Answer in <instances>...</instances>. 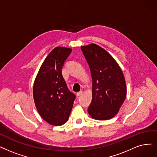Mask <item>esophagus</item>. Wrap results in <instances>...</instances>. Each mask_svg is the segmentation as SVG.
Instances as JSON below:
<instances>
[{
	"mask_svg": "<svg viewBox=\"0 0 157 157\" xmlns=\"http://www.w3.org/2000/svg\"><path fill=\"white\" fill-rule=\"evenodd\" d=\"M82 94H83L82 91H79V92H77V95H78V96H80L81 95H82Z\"/></svg>",
	"mask_w": 157,
	"mask_h": 157,
	"instance_id": "obj_1",
	"label": "esophagus"
}]
</instances>
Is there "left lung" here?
<instances>
[{"label":"left lung","instance_id":"left-lung-1","mask_svg":"<svg viewBox=\"0 0 157 157\" xmlns=\"http://www.w3.org/2000/svg\"><path fill=\"white\" fill-rule=\"evenodd\" d=\"M81 49L92 79V99L88 112L95 120L110 119L119 112L126 99L124 74L115 59L100 46L91 44L81 46Z\"/></svg>","mask_w":157,"mask_h":157}]
</instances>
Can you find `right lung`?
Listing matches in <instances>:
<instances>
[{"instance_id":"1","label":"right lung","mask_w":157,"mask_h":157,"mask_svg":"<svg viewBox=\"0 0 157 157\" xmlns=\"http://www.w3.org/2000/svg\"><path fill=\"white\" fill-rule=\"evenodd\" d=\"M72 49L56 47L41 65L33 85V98L42 119L53 126L65 124L69 117L75 95L67 88L62 69Z\"/></svg>"}]
</instances>
